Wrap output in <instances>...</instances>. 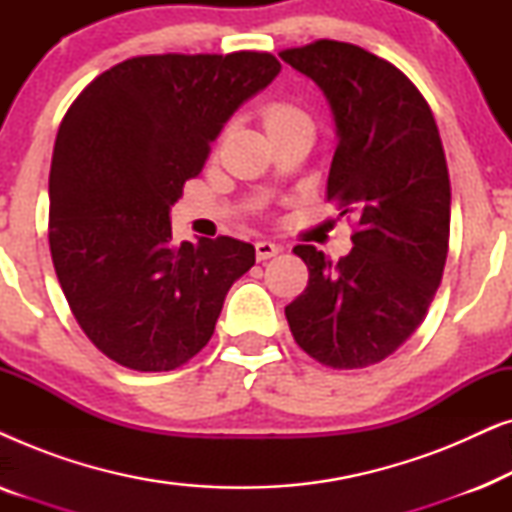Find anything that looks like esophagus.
Wrapping results in <instances>:
<instances>
[{"label":"esophagus","instance_id":"1","mask_svg":"<svg viewBox=\"0 0 512 512\" xmlns=\"http://www.w3.org/2000/svg\"><path fill=\"white\" fill-rule=\"evenodd\" d=\"M279 251H282V247H279V244H275V242H268V240L256 242V258H258V261H268V258L277 256Z\"/></svg>","mask_w":512,"mask_h":512}]
</instances>
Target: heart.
Instances as JSON below:
<instances>
[{
  "label": "heart",
  "mask_w": 512,
  "mask_h": 512,
  "mask_svg": "<svg viewBox=\"0 0 512 512\" xmlns=\"http://www.w3.org/2000/svg\"><path fill=\"white\" fill-rule=\"evenodd\" d=\"M300 118H305L303 111H300L298 107H293V104L289 102H270L265 104L263 109V121H265V128L275 130V128H282V125L286 123H293V121H300Z\"/></svg>",
  "instance_id": "b5f03b06"
}]
</instances>
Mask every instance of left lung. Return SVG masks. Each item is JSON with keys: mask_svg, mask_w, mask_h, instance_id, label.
<instances>
[{"mask_svg": "<svg viewBox=\"0 0 512 512\" xmlns=\"http://www.w3.org/2000/svg\"><path fill=\"white\" fill-rule=\"evenodd\" d=\"M279 58L331 102L340 142L326 198L356 216L354 249L338 263L312 244L293 249L310 279L286 321L321 366H373L417 331L443 279L450 174L438 125L415 83L361 46L319 39Z\"/></svg>", "mask_w": 512, "mask_h": 512, "instance_id": "left-lung-1", "label": "left lung"}]
</instances>
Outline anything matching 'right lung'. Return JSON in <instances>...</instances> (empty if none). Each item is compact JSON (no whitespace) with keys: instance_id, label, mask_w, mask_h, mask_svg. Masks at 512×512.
<instances>
[{"instance_id":"right-lung-1","label":"right lung","mask_w":512,"mask_h":512,"mask_svg":"<svg viewBox=\"0 0 512 512\" xmlns=\"http://www.w3.org/2000/svg\"><path fill=\"white\" fill-rule=\"evenodd\" d=\"M272 53L137 55L95 76L62 118L48 177V244L81 331L139 373L184 366L212 338L249 242H172L170 207Z\"/></svg>"}]
</instances>
